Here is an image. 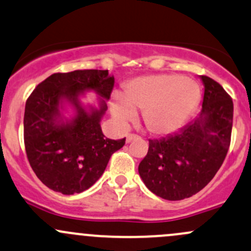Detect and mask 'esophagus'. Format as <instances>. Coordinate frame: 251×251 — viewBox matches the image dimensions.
I'll list each match as a JSON object with an SVG mask.
<instances>
[{
    "instance_id": "34e87169",
    "label": "esophagus",
    "mask_w": 251,
    "mask_h": 251,
    "mask_svg": "<svg viewBox=\"0 0 251 251\" xmlns=\"http://www.w3.org/2000/svg\"><path fill=\"white\" fill-rule=\"evenodd\" d=\"M138 138H139V137H138V136H136V134H133V133H128L127 136H126V142L130 143V142H132V140L138 139Z\"/></svg>"
}]
</instances>
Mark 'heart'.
<instances>
[{
  "instance_id": "1",
  "label": "heart",
  "mask_w": 251,
  "mask_h": 251,
  "mask_svg": "<svg viewBox=\"0 0 251 251\" xmlns=\"http://www.w3.org/2000/svg\"><path fill=\"white\" fill-rule=\"evenodd\" d=\"M200 100V88L189 78L161 74L133 78L112 104L114 118L126 124L142 111L145 128L156 136L177 131Z\"/></svg>"
}]
</instances>
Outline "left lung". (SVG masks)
<instances>
[{"mask_svg":"<svg viewBox=\"0 0 251 251\" xmlns=\"http://www.w3.org/2000/svg\"><path fill=\"white\" fill-rule=\"evenodd\" d=\"M205 85L199 117L174 134L149 140L138 172L145 186L166 200H182L200 192L222 167L230 148L233 102L218 82Z\"/></svg>","mask_w":251,"mask_h":251,"instance_id":"8db88e82","label":"left lung"}]
</instances>
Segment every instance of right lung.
Wrapping results in <instances>:
<instances>
[{
    "instance_id": "obj_1",
    "label": "right lung",
    "mask_w": 251,
    "mask_h": 251,
    "mask_svg": "<svg viewBox=\"0 0 251 251\" xmlns=\"http://www.w3.org/2000/svg\"><path fill=\"white\" fill-rule=\"evenodd\" d=\"M114 77L108 70H75L49 76L35 87L25 107L24 140L26 155L38 178L54 192L65 195L92 187L103 174L109 158L125 145V139L103 136L100 120L107 104L87 112L78 96L94 90L108 100ZM69 100L76 109L75 118L64 123L59 106Z\"/></svg>"
}]
</instances>
